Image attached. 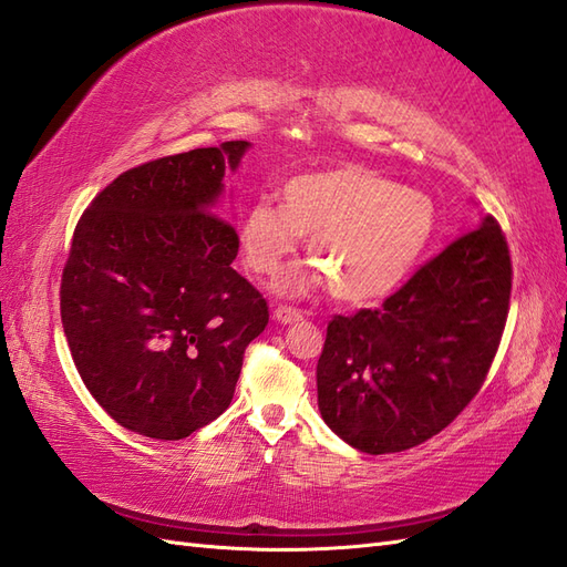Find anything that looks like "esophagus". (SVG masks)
Here are the masks:
<instances>
[{
	"instance_id": "obj_1",
	"label": "esophagus",
	"mask_w": 567,
	"mask_h": 567,
	"mask_svg": "<svg viewBox=\"0 0 567 567\" xmlns=\"http://www.w3.org/2000/svg\"><path fill=\"white\" fill-rule=\"evenodd\" d=\"M272 318H275V321H280V323H297V321H303V311L280 303V307H275Z\"/></svg>"
}]
</instances>
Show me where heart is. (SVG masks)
Instances as JSON below:
<instances>
[{
  "instance_id": "1",
  "label": "heart",
  "mask_w": 567,
  "mask_h": 567,
  "mask_svg": "<svg viewBox=\"0 0 567 567\" xmlns=\"http://www.w3.org/2000/svg\"><path fill=\"white\" fill-rule=\"evenodd\" d=\"M282 200L285 208L266 198L246 208L239 225L246 266L275 278L297 254L299 239L311 237V258L330 280V292L347 303L393 292L435 227L424 194L357 165L299 174L282 186ZM309 282V272H292L282 287L299 292Z\"/></svg>"
}]
</instances>
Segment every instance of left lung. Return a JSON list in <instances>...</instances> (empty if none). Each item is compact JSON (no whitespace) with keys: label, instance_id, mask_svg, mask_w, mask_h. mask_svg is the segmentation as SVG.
<instances>
[{"label":"left lung","instance_id":"left-lung-1","mask_svg":"<svg viewBox=\"0 0 567 567\" xmlns=\"http://www.w3.org/2000/svg\"><path fill=\"white\" fill-rule=\"evenodd\" d=\"M513 260L486 215L379 309L332 316L318 410L344 443L400 453L441 433L482 390L511 311Z\"/></svg>","mask_w":567,"mask_h":567}]
</instances>
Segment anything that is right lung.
<instances>
[{
    "label": "right lung",
    "mask_w": 567,
    "mask_h": 567,
    "mask_svg": "<svg viewBox=\"0 0 567 567\" xmlns=\"http://www.w3.org/2000/svg\"><path fill=\"white\" fill-rule=\"evenodd\" d=\"M246 148L126 169L76 223L60 287L69 352L100 408L148 439L179 441L220 416L268 326V301L231 268L237 229L215 213Z\"/></svg>",
    "instance_id": "add662e5"
}]
</instances>
